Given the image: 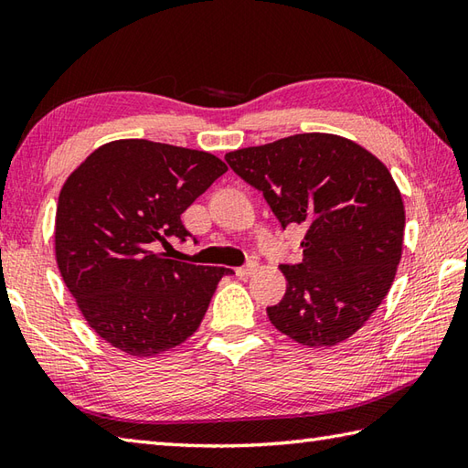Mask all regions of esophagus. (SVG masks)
<instances>
[{
  "mask_svg": "<svg viewBox=\"0 0 468 468\" xmlns=\"http://www.w3.org/2000/svg\"><path fill=\"white\" fill-rule=\"evenodd\" d=\"M255 271H258V263H250V265H243V268H237V270H235V276L245 280V278L253 276Z\"/></svg>",
  "mask_w": 468,
  "mask_h": 468,
  "instance_id": "esophagus-1",
  "label": "esophagus"
}]
</instances>
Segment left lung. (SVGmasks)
<instances>
[{"label":"left lung","mask_w":468,"mask_h":468,"mask_svg":"<svg viewBox=\"0 0 468 468\" xmlns=\"http://www.w3.org/2000/svg\"><path fill=\"white\" fill-rule=\"evenodd\" d=\"M263 192L282 227L306 229L302 261L280 265L286 296L271 324L304 346L355 335L388 296L404 247L406 208L386 164L335 133H296L225 154Z\"/></svg>","instance_id":"obj_1"}]
</instances>
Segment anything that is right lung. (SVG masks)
Returning <instances> with one entry per match:
<instances>
[{
  "mask_svg": "<svg viewBox=\"0 0 468 468\" xmlns=\"http://www.w3.org/2000/svg\"><path fill=\"white\" fill-rule=\"evenodd\" d=\"M227 172L217 155L150 140L103 144L64 180L54 225L60 276L87 324L132 356L197 333L227 268L155 251L190 235L180 215Z\"/></svg>",
  "mask_w": 468,
  "mask_h": 468,
  "instance_id": "obj_1",
  "label": "right lung"
}]
</instances>
